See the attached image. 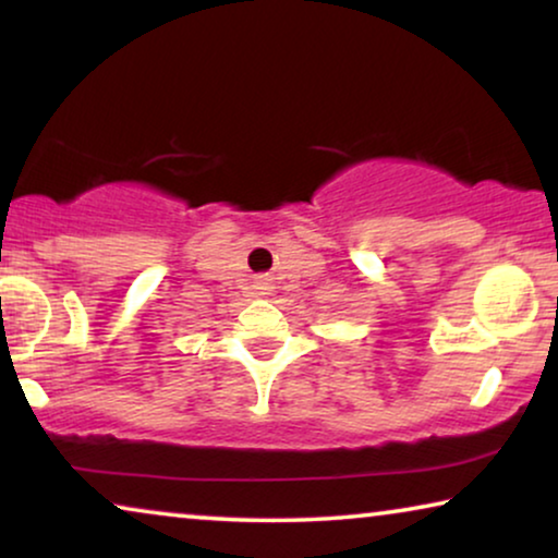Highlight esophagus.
I'll list each match as a JSON object with an SVG mask.
<instances>
[{
	"instance_id": "obj_1",
	"label": "esophagus",
	"mask_w": 558,
	"mask_h": 558,
	"mask_svg": "<svg viewBox=\"0 0 558 558\" xmlns=\"http://www.w3.org/2000/svg\"><path fill=\"white\" fill-rule=\"evenodd\" d=\"M256 289H258V294H271V281L269 279H258L256 281Z\"/></svg>"
}]
</instances>
